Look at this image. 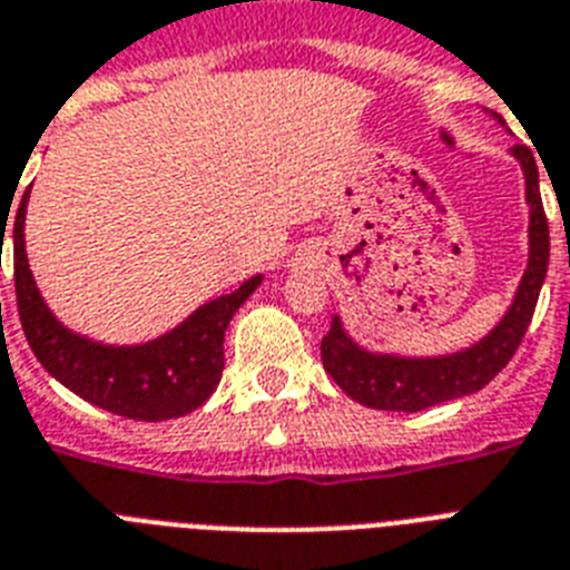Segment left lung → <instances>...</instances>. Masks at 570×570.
Masks as SVG:
<instances>
[{
	"label": "left lung",
	"mask_w": 570,
	"mask_h": 570,
	"mask_svg": "<svg viewBox=\"0 0 570 570\" xmlns=\"http://www.w3.org/2000/svg\"><path fill=\"white\" fill-rule=\"evenodd\" d=\"M512 155L521 160L527 180L530 261H527V272L518 284L515 301L507 309V316L478 345H471L460 354L428 360L390 357V354L363 351L357 342H351L348 333L342 331L340 316H333L331 331L322 340V363L345 395L372 406V410L419 413V410H428V406L442 404V401H453V397L483 390L485 383L510 363L521 340H524L527 327H530L550 261V230L544 207H541L535 157L527 146H512Z\"/></svg>",
	"instance_id": "8db88e82"
}]
</instances>
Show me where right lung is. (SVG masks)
Here are the masks:
<instances>
[{
    "label": "right lung",
    "instance_id": "right-lung-1",
    "mask_svg": "<svg viewBox=\"0 0 570 570\" xmlns=\"http://www.w3.org/2000/svg\"><path fill=\"white\" fill-rule=\"evenodd\" d=\"M26 205L29 189L22 193L13 219V286L20 325L46 372L78 397L134 421L178 419L205 404L225 368L222 342L230 316L261 286L263 277H248L230 295L207 301L160 340L146 345H101L67 331L37 293L22 234ZM2 225H8L4 216Z\"/></svg>",
    "mask_w": 570,
    "mask_h": 570
}]
</instances>
